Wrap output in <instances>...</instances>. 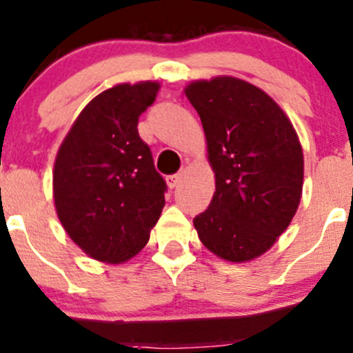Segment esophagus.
Returning <instances> with one entry per match:
<instances>
[{
  "mask_svg": "<svg viewBox=\"0 0 353 353\" xmlns=\"http://www.w3.org/2000/svg\"><path fill=\"white\" fill-rule=\"evenodd\" d=\"M181 179H183V174H172V176H167V186L170 188V190H174V188H177V184L181 183Z\"/></svg>",
  "mask_w": 353,
  "mask_h": 353,
  "instance_id": "1",
  "label": "esophagus"
}]
</instances>
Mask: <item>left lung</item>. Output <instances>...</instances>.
Segmentation results:
<instances>
[{"instance_id": "1", "label": "left lung", "mask_w": 353, "mask_h": 353, "mask_svg": "<svg viewBox=\"0 0 353 353\" xmlns=\"http://www.w3.org/2000/svg\"><path fill=\"white\" fill-rule=\"evenodd\" d=\"M215 172L210 206L194 229L219 258L244 263L268 251L301 203L304 157L294 126L268 94L234 77L186 87Z\"/></svg>"}]
</instances>
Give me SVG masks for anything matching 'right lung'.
<instances>
[{
  "label": "right lung",
  "instance_id": "add662e5",
  "mask_svg": "<svg viewBox=\"0 0 353 353\" xmlns=\"http://www.w3.org/2000/svg\"><path fill=\"white\" fill-rule=\"evenodd\" d=\"M160 85L121 83L92 99L59 147L52 174L59 222L90 258L124 263L145 248L165 205L167 184L138 117Z\"/></svg>",
  "mask_w": 353,
  "mask_h": 353
}]
</instances>
